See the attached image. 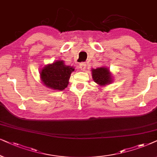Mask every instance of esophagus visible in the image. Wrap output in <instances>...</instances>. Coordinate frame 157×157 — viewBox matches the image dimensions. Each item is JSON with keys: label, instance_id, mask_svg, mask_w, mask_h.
<instances>
[{"label": "esophagus", "instance_id": "1", "mask_svg": "<svg viewBox=\"0 0 157 157\" xmlns=\"http://www.w3.org/2000/svg\"><path fill=\"white\" fill-rule=\"evenodd\" d=\"M79 67H80L82 70L84 71L85 70V68H86V64H85V62H81V63L79 64Z\"/></svg>", "mask_w": 157, "mask_h": 157}]
</instances>
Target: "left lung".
Segmentation results:
<instances>
[{"mask_svg": "<svg viewBox=\"0 0 157 157\" xmlns=\"http://www.w3.org/2000/svg\"><path fill=\"white\" fill-rule=\"evenodd\" d=\"M93 79L94 82L98 85H105L111 82V75L110 74L109 70L107 68L100 67L95 70H92Z\"/></svg>", "mask_w": 157, "mask_h": 157, "instance_id": "8db88e82", "label": "left lung"}]
</instances>
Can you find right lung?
Returning a JSON list of instances; mask_svg holds the SVG:
<instances>
[{
	"label": "right lung",
	"mask_w": 157,
	"mask_h": 157,
	"mask_svg": "<svg viewBox=\"0 0 157 157\" xmlns=\"http://www.w3.org/2000/svg\"><path fill=\"white\" fill-rule=\"evenodd\" d=\"M74 70L72 67L65 65L63 61H57L42 69L41 78L47 87L62 90L67 87L70 75Z\"/></svg>",
	"instance_id": "1"
}]
</instances>
